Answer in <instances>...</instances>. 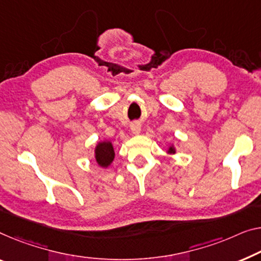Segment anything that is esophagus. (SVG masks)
<instances>
[{
	"label": "esophagus",
	"instance_id": "obj_1",
	"mask_svg": "<svg viewBox=\"0 0 261 261\" xmlns=\"http://www.w3.org/2000/svg\"><path fill=\"white\" fill-rule=\"evenodd\" d=\"M130 129H131V132H132V134H134V135H138V134H141V131H142L141 123H139V122H134V123H131Z\"/></svg>",
	"mask_w": 261,
	"mask_h": 261
}]
</instances>
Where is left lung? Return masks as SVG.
Listing matches in <instances>:
<instances>
[{
  "label": "left lung",
  "instance_id": "8db88e82",
  "mask_svg": "<svg viewBox=\"0 0 261 261\" xmlns=\"http://www.w3.org/2000/svg\"><path fill=\"white\" fill-rule=\"evenodd\" d=\"M168 152H169V153H176V149H174V147H173V145H171V146L169 147Z\"/></svg>",
  "mask_w": 261,
  "mask_h": 261
}]
</instances>
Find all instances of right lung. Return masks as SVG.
Listing matches in <instances>:
<instances>
[{
	"instance_id": "right-lung-1",
	"label": "right lung",
	"mask_w": 261,
	"mask_h": 261,
	"mask_svg": "<svg viewBox=\"0 0 261 261\" xmlns=\"http://www.w3.org/2000/svg\"><path fill=\"white\" fill-rule=\"evenodd\" d=\"M95 158L97 164L102 168H108L114 161L115 151L111 142L103 141L97 144L95 147Z\"/></svg>"
}]
</instances>
